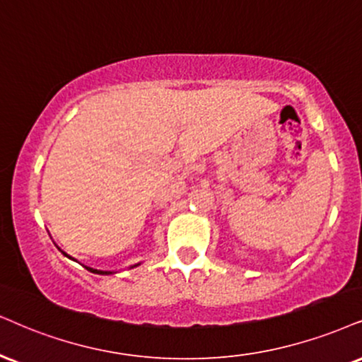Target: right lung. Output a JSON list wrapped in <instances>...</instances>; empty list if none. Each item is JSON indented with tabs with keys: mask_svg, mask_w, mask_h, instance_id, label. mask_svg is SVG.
Wrapping results in <instances>:
<instances>
[{
	"mask_svg": "<svg viewBox=\"0 0 362 362\" xmlns=\"http://www.w3.org/2000/svg\"><path fill=\"white\" fill-rule=\"evenodd\" d=\"M58 250H60V248H58ZM60 252H62V250H60ZM62 253H64V255H65V257H69V255H66V253H65V252H62ZM69 258H72V257H69ZM72 260H74V258H72ZM137 265H139V263H137ZM137 265H132V267H131V269H134V267H137ZM83 267H86V265H83ZM86 269H87L88 272H92V274H99V275H110V274H114V272L97 270V269H92V267H86Z\"/></svg>",
	"mask_w": 362,
	"mask_h": 362,
	"instance_id": "right-lung-1",
	"label": "right lung"
}]
</instances>
